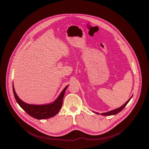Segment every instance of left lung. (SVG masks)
<instances>
[{
    "label": "left lung",
    "instance_id": "obj_1",
    "mask_svg": "<svg viewBox=\"0 0 149 149\" xmlns=\"http://www.w3.org/2000/svg\"><path fill=\"white\" fill-rule=\"evenodd\" d=\"M132 96H133V95H132ZM132 96L131 97H130V99H129L127 100V102L125 103H124V104L123 105L122 107H120V108H117V109H114V110H112V111H108V112H107V113H102L101 114H102V116H111V115H115V114H116L119 113L120 112V111L122 110V109L125 108V107L127 105V103L129 102V101H130V99H132ZM95 113L97 114H99V113Z\"/></svg>",
    "mask_w": 149,
    "mask_h": 149
}]
</instances>
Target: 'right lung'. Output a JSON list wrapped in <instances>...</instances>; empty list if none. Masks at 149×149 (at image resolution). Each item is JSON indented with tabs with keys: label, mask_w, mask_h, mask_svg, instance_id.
Instances as JSON below:
<instances>
[{
	"label": "right lung",
	"mask_w": 149,
	"mask_h": 149,
	"mask_svg": "<svg viewBox=\"0 0 149 149\" xmlns=\"http://www.w3.org/2000/svg\"><path fill=\"white\" fill-rule=\"evenodd\" d=\"M68 86L64 88L58 97L54 102L49 105H42L27 104V103L24 102L18 97L17 95L15 92L13 85V94L16 102L19 106L28 114L37 119H46L54 117L61 109L63 105L64 93H65Z\"/></svg>",
	"instance_id": "add662e5"
}]
</instances>
